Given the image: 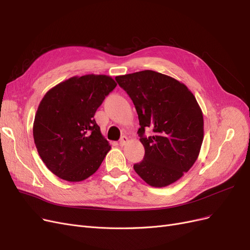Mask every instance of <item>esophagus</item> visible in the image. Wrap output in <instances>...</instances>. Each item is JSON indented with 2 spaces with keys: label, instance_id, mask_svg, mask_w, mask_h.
Instances as JSON below:
<instances>
[{
  "label": "esophagus",
  "instance_id": "esophagus-1",
  "mask_svg": "<svg viewBox=\"0 0 250 250\" xmlns=\"http://www.w3.org/2000/svg\"><path fill=\"white\" fill-rule=\"evenodd\" d=\"M127 143H128V138L126 137V135H123V137L120 139V142H119L120 146H125Z\"/></svg>",
  "mask_w": 250,
  "mask_h": 250
}]
</instances>
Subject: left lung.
<instances>
[{"label": "left lung", "instance_id": "8db88e82", "mask_svg": "<svg viewBox=\"0 0 250 250\" xmlns=\"http://www.w3.org/2000/svg\"><path fill=\"white\" fill-rule=\"evenodd\" d=\"M139 116L140 141L145 156L133 166L151 187L175 183L197 161L203 141V115L195 96L183 82L145 70L117 76ZM153 133L143 135L145 130Z\"/></svg>", "mask_w": 250, "mask_h": 250}]
</instances>
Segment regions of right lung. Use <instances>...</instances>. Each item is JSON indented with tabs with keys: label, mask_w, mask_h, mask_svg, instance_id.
<instances>
[{
	"label": "right lung",
	"mask_w": 250,
	"mask_h": 250,
	"mask_svg": "<svg viewBox=\"0 0 250 250\" xmlns=\"http://www.w3.org/2000/svg\"><path fill=\"white\" fill-rule=\"evenodd\" d=\"M116 81L107 75L74 76L46 93L35 113L34 143L47 168L71 183L88 178L110 150L94 116Z\"/></svg>",
	"instance_id": "1"
}]
</instances>
